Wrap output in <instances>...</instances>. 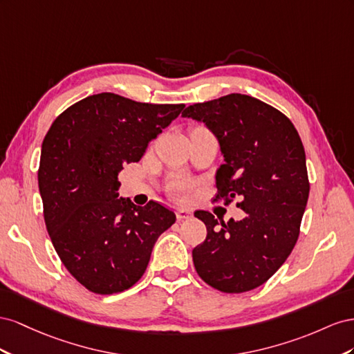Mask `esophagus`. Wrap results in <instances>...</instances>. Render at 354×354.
Listing matches in <instances>:
<instances>
[{
    "instance_id": "34e87169",
    "label": "esophagus",
    "mask_w": 354,
    "mask_h": 354,
    "mask_svg": "<svg viewBox=\"0 0 354 354\" xmlns=\"http://www.w3.org/2000/svg\"><path fill=\"white\" fill-rule=\"evenodd\" d=\"M191 216H193V214H191L189 210H187V209H183V207L176 209V218H178L179 221H183V219H189Z\"/></svg>"
}]
</instances>
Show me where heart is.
Instances as JSON below:
<instances>
[{"label":"heart","mask_w":354,"mask_h":354,"mask_svg":"<svg viewBox=\"0 0 354 354\" xmlns=\"http://www.w3.org/2000/svg\"><path fill=\"white\" fill-rule=\"evenodd\" d=\"M187 187H188V183L184 178H174V179H171V183H170L171 193L176 194V196L183 194L184 191L187 189Z\"/></svg>","instance_id":"heart-1"}]
</instances>
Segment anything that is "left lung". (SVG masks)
<instances>
[{
  "mask_svg": "<svg viewBox=\"0 0 354 354\" xmlns=\"http://www.w3.org/2000/svg\"><path fill=\"white\" fill-rule=\"evenodd\" d=\"M218 139L224 165L216 170L214 201L236 197L246 216L218 221L206 210L194 216L207 236L193 249L198 276L227 294L261 286L290 255L307 206L306 151L292 121L248 95L231 93L185 108Z\"/></svg>",
  "mask_w": 354,
  "mask_h": 354,
  "instance_id": "obj_1",
  "label": "left lung"
}]
</instances>
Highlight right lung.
Wrapping results in <instances>:
<instances>
[{
	"label": "right lung",
	"mask_w": 354,
	"mask_h": 354,
	"mask_svg": "<svg viewBox=\"0 0 354 354\" xmlns=\"http://www.w3.org/2000/svg\"><path fill=\"white\" fill-rule=\"evenodd\" d=\"M184 106L99 93L71 105L48 129L38 169L46 227L60 261L90 292L132 288L176 221L157 201L142 207L118 198L117 176Z\"/></svg>",
	"instance_id": "right-lung-1"
}]
</instances>
